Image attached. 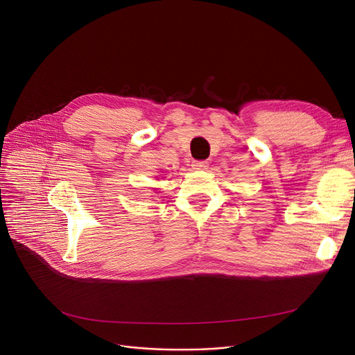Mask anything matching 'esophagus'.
I'll return each instance as SVG.
<instances>
[{
	"label": "esophagus",
	"instance_id": "1",
	"mask_svg": "<svg viewBox=\"0 0 355 355\" xmlns=\"http://www.w3.org/2000/svg\"><path fill=\"white\" fill-rule=\"evenodd\" d=\"M207 166H209V162H207V161H194V162H193V168H194V170H206Z\"/></svg>",
	"mask_w": 355,
	"mask_h": 355
}]
</instances>
